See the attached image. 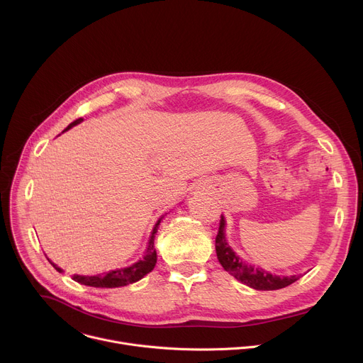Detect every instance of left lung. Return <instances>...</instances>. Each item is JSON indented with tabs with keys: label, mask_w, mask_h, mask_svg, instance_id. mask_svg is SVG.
Returning <instances> with one entry per match:
<instances>
[{
	"label": "left lung",
	"mask_w": 363,
	"mask_h": 363,
	"mask_svg": "<svg viewBox=\"0 0 363 363\" xmlns=\"http://www.w3.org/2000/svg\"><path fill=\"white\" fill-rule=\"evenodd\" d=\"M224 227H225V220L221 216L218 234L216 237V251H217V257H218L221 266L233 277H235L241 283H244L255 290H279V289L287 287L291 283H294L296 280H298V276H290V277L289 276L287 277L274 276L272 273H267L263 269L254 267V266L245 263L244 260H241V258L238 255H235V252L227 244L225 235H224Z\"/></svg>",
	"instance_id": "8db88e82"
}]
</instances>
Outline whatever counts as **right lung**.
<instances>
[{
    "label": "right lung",
    "mask_w": 363,
    "mask_h": 363,
    "mask_svg": "<svg viewBox=\"0 0 363 363\" xmlns=\"http://www.w3.org/2000/svg\"><path fill=\"white\" fill-rule=\"evenodd\" d=\"M82 121H83V118L76 119L74 122H72L66 128V130L70 129L72 126L80 123ZM161 220L162 218H160L158 223L155 224V227H153V231H152V235H150V240H149L145 257L142 258V260H139L138 263H135V264H132L129 267H125V269L111 270L106 274H97V276H77V274H74L73 280L80 283V284H84V286L106 287V289L123 287V286H128V284H132V283L140 280L143 276H146L149 272H152L155 264H157V251H155V247H153V240H155V234H157V231H158V225H160ZM51 264H53V263H51ZM53 267L57 272H62V269H59L56 264H53Z\"/></svg>",
    "instance_id": "add662e5"
}]
</instances>
